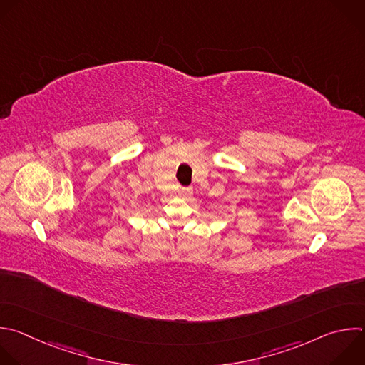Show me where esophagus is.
Wrapping results in <instances>:
<instances>
[{
	"label": "esophagus",
	"mask_w": 365,
	"mask_h": 365,
	"mask_svg": "<svg viewBox=\"0 0 365 365\" xmlns=\"http://www.w3.org/2000/svg\"><path fill=\"white\" fill-rule=\"evenodd\" d=\"M190 195H192V187H182L179 190V196H182V197H189Z\"/></svg>",
	"instance_id": "obj_1"
}]
</instances>
